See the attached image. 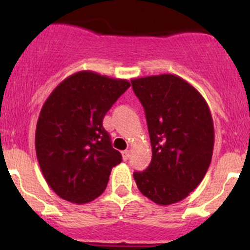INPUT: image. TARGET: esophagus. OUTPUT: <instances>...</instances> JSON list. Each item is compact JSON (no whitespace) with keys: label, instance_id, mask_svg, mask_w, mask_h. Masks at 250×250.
<instances>
[{"label":"esophagus","instance_id":"obj_1","mask_svg":"<svg viewBox=\"0 0 250 250\" xmlns=\"http://www.w3.org/2000/svg\"><path fill=\"white\" fill-rule=\"evenodd\" d=\"M129 156H130V152H129V150H125L122 152V157H123V160L125 161H127L128 158H129Z\"/></svg>","mask_w":250,"mask_h":250}]
</instances>
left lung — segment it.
I'll list each match as a JSON object with an SVG mask.
<instances>
[{"mask_svg": "<svg viewBox=\"0 0 250 250\" xmlns=\"http://www.w3.org/2000/svg\"><path fill=\"white\" fill-rule=\"evenodd\" d=\"M132 88L145 110L152 147L150 166L133 176L144 196L169 206L188 197L208 170L213 118L200 92L175 75L135 78Z\"/></svg>", "mask_w": 250, "mask_h": 250, "instance_id": "left-lung-1", "label": "left lung"}]
</instances>
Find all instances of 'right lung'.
Segmentation results:
<instances>
[{
    "mask_svg": "<svg viewBox=\"0 0 250 250\" xmlns=\"http://www.w3.org/2000/svg\"><path fill=\"white\" fill-rule=\"evenodd\" d=\"M130 87L127 80L80 71L48 97L36 127V155L47 184L62 200L82 204L106 188L122 155L103 127L106 112Z\"/></svg>",
    "mask_w": 250,
    "mask_h": 250,
    "instance_id": "1",
    "label": "right lung"
}]
</instances>
